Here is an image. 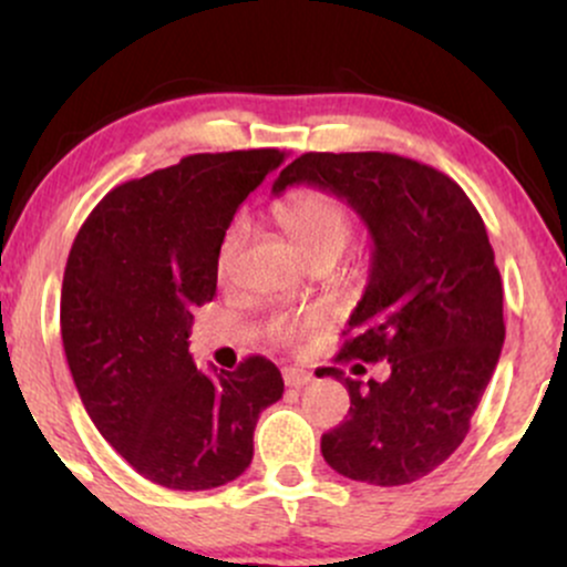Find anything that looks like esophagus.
<instances>
[{
  "mask_svg": "<svg viewBox=\"0 0 567 567\" xmlns=\"http://www.w3.org/2000/svg\"><path fill=\"white\" fill-rule=\"evenodd\" d=\"M282 379H285V386L301 389V386H306V383H309L311 379H315V375H311L309 370H303V368H285V370H282Z\"/></svg>",
  "mask_w": 567,
  "mask_h": 567,
  "instance_id": "1",
  "label": "esophagus"
}]
</instances>
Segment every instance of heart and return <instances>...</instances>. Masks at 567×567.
Returning <instances> with one entry per match:
<instances>
[{
	"label": "heart",
	"instance_id": "obj_1",
	"mask_svg": "<svg viewBox=\"0 0 567 567\" xmlns=\"http://www.w3.org/2000/svg\"><path fill=\"white\" fill-rule=\"evenodd\" d=\"M275 218L311 264L336 261L351 237L349 205L336 194L324 192V188H298V192L288 194L282 202H277ZM245 237V224L237 220L220 239L216 261L220 282H229L234 277ZM317 322H320V315L282 317V320L275 322V336L282 338V341H292V338L315 328Z\"/></svg>",
	"mask_w": 567,
	"mask_h": 567
}]
</instances>
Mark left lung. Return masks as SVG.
<instances>
[{
  "mask_svg": "<svg viewBox=\"0 0 567 567\" xmlns=\"http://www.w3.org/2000/svg\"><path fill=\"white\" fill-rule=\"evenodd\" d=\"M292 184L347 199L373 237L370 282L336 362L392 368L368 383L341 368L317 373L351 400L322 434L324 461L368 485L415 483L464 442L504 347V288L483 218L453 178L400 154L309 152L279 173L275 194Z\"/></svg>",
  "mask_w": 567,
  "mask_h": 567,
  "instance_id": "obj_1",
  "label": "left lung"
}]
</instances>
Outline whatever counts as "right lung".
I'll use <instances>...</instances> for the list:
<instances>
[{
	"label": "right lung",
	"instance_id": "add662e5",
	"mask_svg": "<svg viewBox=\"0 0 567 567\" xmlns=\"http://www.w3.org/2000/svg\"><path fill=\"white\" fill-rule=\"evenodd\" d=\"M282 162L279 148L192 154L112 188L71 245L61 336L76 392L109 445L162 487L237 480L258 415L285 392L266 357L205 375L188 354L192 311L216 296L220 239Z\"/></svg>",
	"mask_w": 567,
	"mask_h": 567
}]
</instances>
